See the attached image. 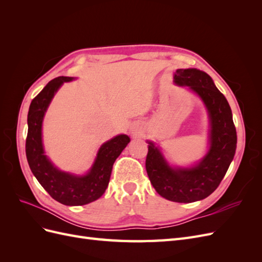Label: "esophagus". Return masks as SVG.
<instances>
[{
  "label": "esophagus",
  "mask_w": 262,
  "mask_h": 262,
  "mask_svg": "<svg viewBox=\"0 0 262 262\" xmlns=\"http://www.w3.org/2000/svg\"><path fill=\"white\" fill-rule=\"evenodd\" d=\"M132 133H136V134H137V133H138V130H132Z\"/></svg>",
  "instance_id": "1"
}]
</instances>
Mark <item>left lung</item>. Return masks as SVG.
I'll list each match as a JSON object with an SVG mask.
<instances>
[{
    "label": "left lung",
    "mask_w": 262,
    "mask_h": 262,
    "mask_svg": "<svg viewBox=\"0 0 262 262\" xmlns=\"http://www.w3.org/2000/svg\"><path fill=\"white\" fill-rule=\"evenodd\" d=\"M173 82L188 87L207 108L208 150L191 166H172L160 146L147 140L145 167L158 194L169 201L190 203L205 199L219 187L234 158L237 136L231 107L209 74L198 69H179L173 74Z\"/></svg>",
    "instance_id": "8db88e82"
}]
</instances>
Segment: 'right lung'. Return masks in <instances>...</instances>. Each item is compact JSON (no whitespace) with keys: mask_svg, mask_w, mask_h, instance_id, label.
I'll use <instances>...</instances> for the list:
<instances>
[{"mask_svg":"<svg viewBox=\"0 0 262 262\" xmlns=\"http://www.w3.org/2000/svg\"><path fill=\"white\" fill-rule=\"evenodd\" d=\"M74 77L59 76L50 81L31 101L27 116L26 156L31 172L54 200L64 205H84L105 193L113 166L130 142L126 134H118L102 143L92 167L84 175H76L55 167L46 155L42 142V122L50 102L63 83Z\"/></svg>","mask_w":262,"mask_h":262,"instance_id":"right-lung-1","label":"right lung"}]
</instances>
